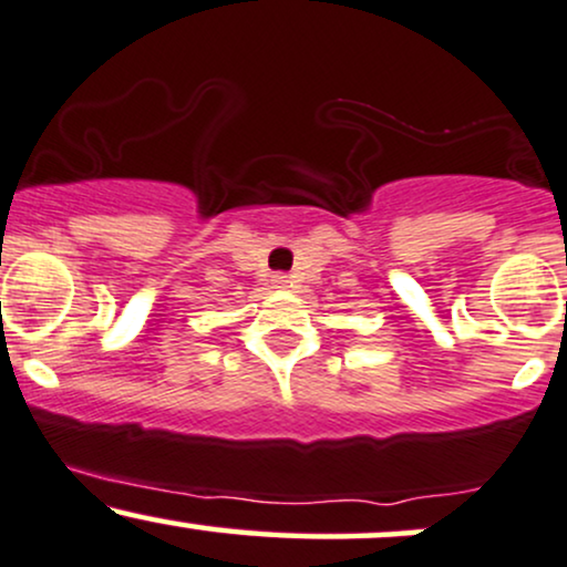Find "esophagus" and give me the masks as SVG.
<instances>
[{
    "instance_id": "obj_1",
    "label": "esophagus",
    "mask_w": 567,
    "mask_h": 567,
    "mask_svg": "<svg viewBox=\"0 0 567 567\" xmlns=\"http://www.w3.org/2000/svg\"><path fill=\"white\" fill-rule=\"evenodd\" d=\"M271 282H275V288H288L290 279H288V275H275L271 277Z\"/></svg>"
}]
</instances>
